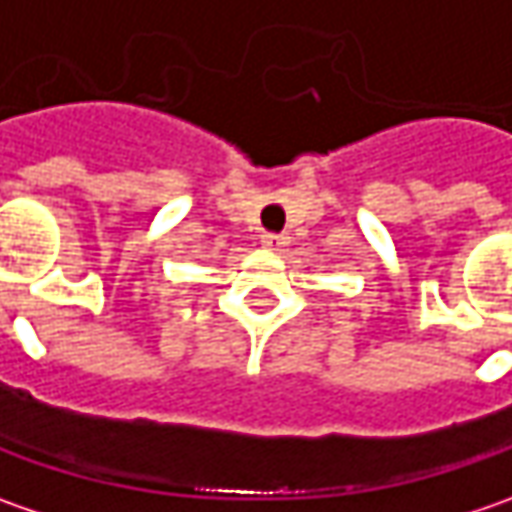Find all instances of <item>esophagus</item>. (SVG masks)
I'll list each match as a JSON object with an SVG mask.
<instances>
[{"instance_id": "obj_1", "label": "esophagus", "mask_w": 512, "mask_h": 512, "mask_svg": "<svg viewBox=\"0 0 512 512\" xmlns=\"http://www.w3.org/2000/svg\"><path fill=\"white\" fill-rule=\"evenodd\" d=\"M269 252H280L286 243H289V237L286 234H263V240H260Z\"/></svg>"}]
</instances>
